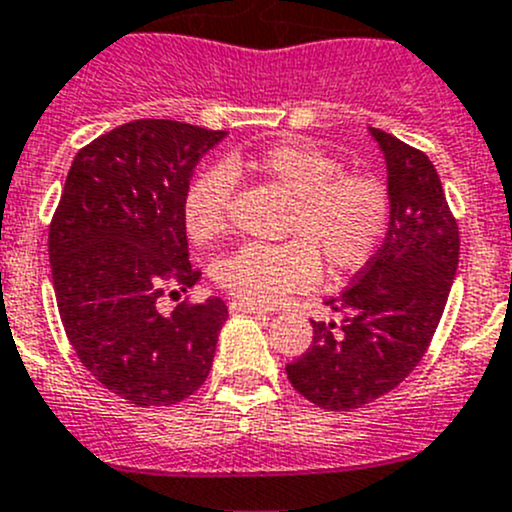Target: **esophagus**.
<instances>
[{
  "label": "esophagus",
  "mask_w": 512,
  "mask_h": 512,
  "mask_svg": "<svg viewBox=\"0 0 512 512\" xmlns=\"http://www.w3.org/2000/svg\"><path fill=\"white\" fill-rule=\"evenodd\" d=\"M230 312L232 314H262V312H267V309H262L260 304H250V302H240V299H235V302H230Z\"/></svg>",
  "instance_id": "34e87169"
}]
</instances>
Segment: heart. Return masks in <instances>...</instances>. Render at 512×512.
Masks as SVG:
<instances>
[{
	"mask_svg": "<svg viewBox=\"0 0 512 512\" xmlns=\"http://www.w3.org/2000/svg\"><path fill=\"white\" fill-rule=\"evenodd\" d=\"M240 168L262 175L292 195L280 245L250 242L213 265V282L240 302H280L319 280L322 260L332 275H349L371 262L384 245L394 215L391 190L381 175L344 170L342 160L312 143L285 141L247 160L232 158L190 180L183 195L185 232L198 245L230 227V205Z\"/></svg>",
	"mask_w": 512,
	"mask_h": 512,
	"instance_id": "b5f03b06",
	"label": "heart"
}]
</instances>
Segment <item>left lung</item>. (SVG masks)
Returning <instances> with one entry per match:
<instances>
[{
  "label": "left lung",
  "instance_id": "1",
  "mask_svg": "<svg viewBox=\"0 0 512 512\" xmlns=\"http://www.w3.org/2000/svg\"><path fill=\"white\" fill-rule=\"evenodd\" d=\"M389 168L394 215L371 262L339 297L342 324L314 322L309 349L287 364L307 401L349 411L389 394L416 369L436 334L458 267V223L428 156L371 128Z\"/></svg>",
  "mask_w": 512,
  "mask_h": 512
}]
</instances>
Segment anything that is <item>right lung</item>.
Returning a JSON list of instances; mask_svg holds the SVG:
<instances>
[{
  "instance_id": "right-lung-1",
  "label": "right lung",
  "mask_w": 512,
  "mask_h": 512,
  "mask_svg": "<svg viewBox=\"0 0 512 512\" xmlns=\"http://www.w3.org/2000/svg\"><path fill=\"white\" fill-rule=\"evenodd\" d=\"M225 131L141 118L76 153L49 225L59 317L81 364L136 406H170L203 386L227 319L220 297L183 299L200 270L188 260L183 195Z\"/></svg>"
}]
</instances>
